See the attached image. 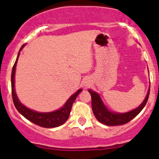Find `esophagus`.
I'll return each mask as SVG.
<instances>
[{
	"label": "esophagus",
	"mask_w": 159,
	"mask_h": 159,
	"mask_svg": "<svg viewBox=\"0 0 159 159\" xmlns=\"http://www.w3.org/2000/svg\"><path fill=\"white\" fill-rule=\"evenodd\" d=\"M89 81H88V80H86V81H84V86H86V87H88V86H89Z\"/></svg>",
	"instance_id": "1"
}]
</instances>
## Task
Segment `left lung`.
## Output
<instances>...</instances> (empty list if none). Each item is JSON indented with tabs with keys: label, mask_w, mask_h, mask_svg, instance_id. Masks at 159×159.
I'll list each match as a JSON object with an SVG mask.
<instances>
[{
	"label": "left lung",
	"mask_w": 159,
	"mask_h": 159,
	"mask_svg": "<svg viewBox=\"0 0 159 159\" xmlns=\"http://www.w3.org/2000/svg\"><path fill=\"white\" fill-rule=\"evenodd\" d=\"M89 92L91 96V108H92L93 113H94L96 119L99 122L106 125L115 126L126 124L140 113L141 111L143 109L148 102L150 89H148L146 98L140 106L138 107L136 109L123 114L114 113V112L108 111L102 102L98 94L91 90H89Z\"/></svg>",
	"instance_id": "obj_1"
}]
</instances>
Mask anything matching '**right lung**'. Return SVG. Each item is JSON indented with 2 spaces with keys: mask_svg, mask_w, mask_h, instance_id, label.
<instances>
[{
  "mask_svg": "<svg viewBox=\"0 0 159 159\" xmlns=\"http://www.w3.org/2000/svg\"><path fill=\"white\" fill-rule=\"evenodd\" d=\"M24 46L25 45H23L20 48V50L23 48ZM19 54H20L18 53V55H17V59H16L15 63H14V66H13L12 73H11V93H12L13 102H14L16 109L18 111L19 113L21 114L25 118H27V119L33 122L34 124L37 125L41 126V127L55 128L63 125L68 120V118H69L72 105L75 102L77 96L79 94V93L82 90L79 89L75 94L70 96V98L67 101L65 105L63 106V108L55 111L41 113V112L34 111H32L29 109V108H26L18 100L17 95H16L15 91H14V74H15V68L16 65H17Z\"/></svg>",
  "mask_w": 159,
  "mask_h": 159,
  "instance_id": "1",
  "label": "right lung"
}]
</instances>
